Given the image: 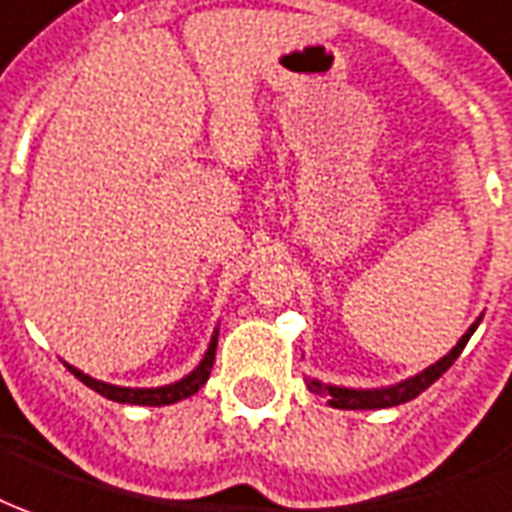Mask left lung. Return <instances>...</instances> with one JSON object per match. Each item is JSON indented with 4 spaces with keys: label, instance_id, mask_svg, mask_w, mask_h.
Listing matches in <instances>:
<instances>
[{
    "label": "left lung",
    "instance_id": "1",
    "mask_svg": "<svg viewBox=\"0 0 512 512\" xmlns=\"http://www.w3.org/2000/svg\"><path fill=\"white\" fill-rule=\"evenodd\" d=\"M482 320V317H479ZM479 320L471 326V329L465 331L463 337H460V343L451 348L449 354L443 359H438L435 365H429L426 370H421L418 376H412L407 382L393 384V387H382V390H351V387H334V384H323L312 379L309 387H312V393L317 396H326L329 398L331 407H337V410H384V407H398V404H404V401H412L415 396H421L429 384H435L446 373V370L454 365V359L463 354L465 343L471 340V334L479 326Z\"/></svg>",
    "mask_w": 512,
    "mask_h": 512
}]
</instances>
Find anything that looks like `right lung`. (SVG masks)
<instances>
[{
	"label": "right lung",
	"mask_w": 512,
	"mask_h": 512,
	"mask_svg": "<svg viewBox=\"0 0 512 512\" xmlns=\"http://www.w3.org/2000/svg\"><path fill=\"white\" fill-rule=\"evenodd\" d=\"M214 354H217V331H214V337H211L209 351H206L203 362H200L189 376H183L181 382L164 384V387H116V384L97 382V379H91L83 370L72 368V365H66V368L72 370L74 376L86 384V387H91L94 393L111 398V401H119V404H139V407H164V404H175V401H181V398L195 396L197 390L209 382Z\"/></svg>",
	"instance_id": "add662e5"
}]
</instances>
